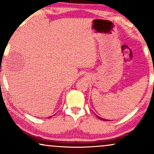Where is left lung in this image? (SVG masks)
I'll return each mask as SVG.
<instances>
[{"instance_id": "1", "label": "left lung", "mask_w": 154, "mask_h": 154, "mask_svg": "<svg viewBox=\"0 0 154 154\" xmlns=\"http://www.w3.org/2000/svg\"><path fill=\"white\" fill-rule=\"evenodd\" d=\"M97 116V115H96ZM98 119H101V120H104V121H106V119H103V118H100V117H99V116H98Z\"/></svg>"}]
</instances>
